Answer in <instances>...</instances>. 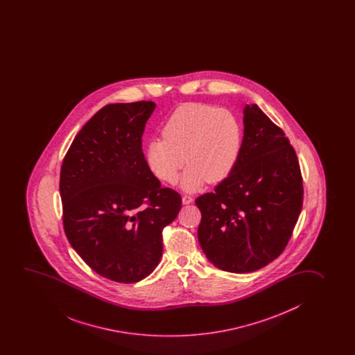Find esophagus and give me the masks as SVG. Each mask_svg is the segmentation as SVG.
I'll return each instance as SVG.
<instances>
[{
  "label": "esophagus",
  "mask_w": 355,
  "mask_h": 355,
  "mask_svg": "<svg viewBox=\"0 0 355 355\" xmlns=\"http://www.w3.org/2000/svg\"><path fill=\"white\" fill-rule=\"evenodd\" d=\"M193 196H183V198H182V201H183V204L184 205H188V204H191L193 202Z\"/></svg>",
  "instance_id": "1"
}]
</instances>
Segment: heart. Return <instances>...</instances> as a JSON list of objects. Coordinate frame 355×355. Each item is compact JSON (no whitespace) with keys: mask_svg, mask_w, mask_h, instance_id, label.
<instances>
[{"mask_svg":"<svg viewBox=\"0 0 355 355\" xmlns=\"http://www.w3.org/2000/svg\"><path fill=\"white\" fill-rule=\"evenodd\" d=\"M164 139L146 146L150 171L166 183H175L185 159L189 164L182 177L187 191H196L206 180L218 183L236 168L243 144L239 119L227 108L188 103L175 108L162 128Z\"/></svg>","mask_w":355,"mask_h":355,"instance_id":"heart-1","label":"heart"}]
</instances>
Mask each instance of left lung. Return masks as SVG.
I'll return each mask as SVG.
<instances>
[{"instance_id": "8db88e82", "label": "left lung", "mask_w": 355, "mask_h": 355, "mask_svg": "<svg viewBox=\"0 0 355 355\" xmlns=\"http://www.w3.org/2000/svg\"><path fill=\"white\" fill-rule=\"evenodd\" d=\"M244 137L236 168L214 193L196 198L198 238L216 268L257 271L287 247L303 206L295 150L257 105L244 108Z\"/></svg>"}]
</instances>
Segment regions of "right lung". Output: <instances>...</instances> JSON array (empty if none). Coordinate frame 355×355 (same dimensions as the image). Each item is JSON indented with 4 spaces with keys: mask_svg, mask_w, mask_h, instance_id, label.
<instances>
[{
    "mask_svg": "<svg viewBox=\"0 0 355 355\" xmlns=\"http://www.w3.org/2000/svg\"><path fill=\"white\" fill-rule=\"evenodd\" d=\"M153 101L110 103L80 129L60 175L63 228L73 249L103 277L134 283L162 257V231L182 198L162 188L141 149Z\"/></svg>",
    "mask_w": 355,
    "mask_h": 355,
    "instance_id": "1",
    "label": "right lung"
}]
</instances>
